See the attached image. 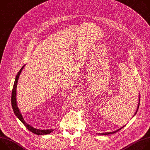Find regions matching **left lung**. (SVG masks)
Masks as SVG:
<instances>
[{
	"label": "left lung",
	"instance_id": "obj_1",
	"mask_svg": "<svg viewBox=\"0 0 150 150\" xmlns=\"http://www.w3.org/2000/svg\"><path fill=\"white\" fill-rule=\"evenodd\" d=\"M139 102H140V96H139V103H138V105L137 110V111H136V112H135V115H136V113H137V111H138V109H139ZM123 127H124V126H123V127H120V129H117V130H116V131H113V132H105V133H101V134L98 133V134H97V135H109V134H115V133L117 132V131H119V130H120L121 129H122V128H123Z\"/></svg>",
	"mask_w": 150,
	"mask_h": 150
}]
</instances>
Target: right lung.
Segmentation results:
<instances>
[{
  "label": "right lung",
  "instance_id": "obj_1",
  "mask_svg": "<svg viewBox=\"0 0 150 150\" xmlns=\"http://www.w3.org/2000/svg\"><path fill=\"white\" fill-rule=\"evenodd\" d=\"M25 66V65H24ZM24 66H23L21 68L19 71L18 72V74L16 76L15 78V80L14 82V84H13V89H12V97H11V103H12V107L13 110L14 112V113L15 114V115L16 116V117L21 121L24 125L27 128V129L31 132L38 135H47V134H50L53 130V129H48V130H40V129H35V128L32 127L31 126L29 125L28 124H27L25 120L23 119V117L21 115L18 108L17 105V103H16V87H17V83H18V80L19 78V76L21 74V71H22L23 69L24 68Z\"/></svg>",
  "mask_w": 150,
  "mask_h": 150
}]
</instances>
